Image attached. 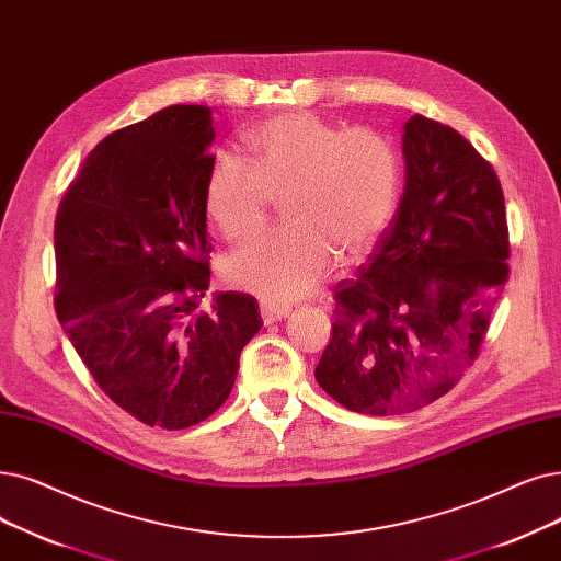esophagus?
Segmentation results:
<instances>
[{
	"instance_id": "34e87169",
	"label": "esophagus",
	"mask_w": 561,
	"mask_h": 561,
	"mask_svg": "<svg viewBox=\"0 0 561 561\" xmlns=\"http://www.w3.org/2000/svg\"><path fill=\"white\" fill-rule=\"evenodd\" d=\"M288 307H279V305H273V302H261V319L265 325H273L282 319H286L288 316Z\"/></svg>"
}]
</instances>
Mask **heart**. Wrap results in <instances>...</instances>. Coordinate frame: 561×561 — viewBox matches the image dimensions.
<instances>
[{
	"label": "heart",
	"mask_w": 561,
	"mask_h": 561,
	"mask_svg": "<svg viewBox=\"0 0 561 561\" xmlns=\"http://www.w3.org/2000/svg\"><path fill=\"white\" fill-rule=\"evenodd\" d=\"M248 160L220 151L204 183L206 213L227 240L252 236L273 194H284L286 225L227 259L231 286L284 305L319 284L334 263L369 252L394 217L401 164L394 146L369 128L313 112H284L245 139Z\"/></svg>",
	"instance_id": "heart-1"
}]
</instances>
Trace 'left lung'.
Listing matches in <instances>:
<instances>
[{"instance_id": "1", "label": "left lung", "mask_w": 561, "mask_h": 561, "mask_svg": "<svg viewBox=\"0 0 561 561\" xmlns=\"http://www.w3.org/2000/svg\"><path fill=\"white\" fill-rule=\"evenodd\" d=\"M405 187L374 254L334 286L332 339L316 380L362 415H401L472 367L508 277L497 174L440 121L403 126Z\"/></svg>"}]
</instances>
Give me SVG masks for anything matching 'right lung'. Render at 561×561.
<instances>
[{"mask_svg": "<svg viewBox=\"0 0 561 561\" xmlns=\"http://www.w3.org/2000/svg\"><path fill=\"white\" fill-rule=\"evenodd\" d=\"M210 107L172 105L107 135L68 185L55 220V309L103 392L146 426L181 431L231 394L263 321L225 290L208 311L204 183Z\"/></svg>", "mask_w": 561, "mask_h": 561, "instance_id": "1", "label": "right lung"}]
</instances>
